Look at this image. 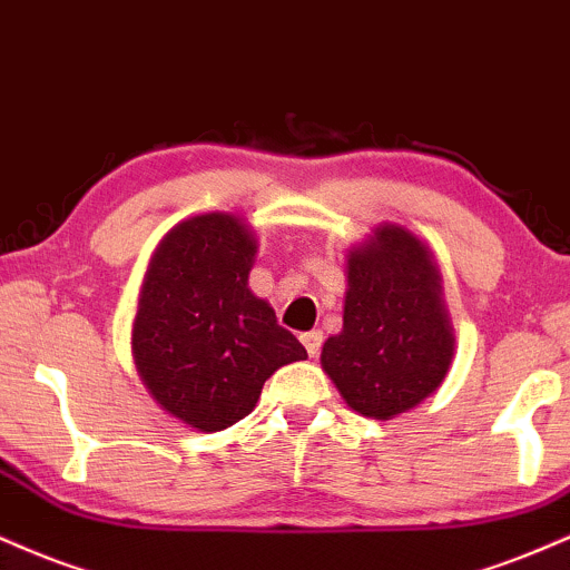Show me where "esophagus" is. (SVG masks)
I'll list each match as a JSON object with an SVG mask.
<instances>
[{"label": "esophagus", "mask_w": 570, "mask_h": 570, "mask_svg": "<svg viewBox=\"0 0 570 570\" xmlns=\"http://www.w3.org/2000/svg\"><path fill=\"white\" fill-rule=\"evenodd\" d=\"M301 344L306 346V354H309V357H317L320 346H323V333H320V331L304 333V336H301Z\"/></svg>", "instance_id": "esophagus-1"}]
</instances>
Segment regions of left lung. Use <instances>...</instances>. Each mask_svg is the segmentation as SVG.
Masks as SVG:
<instances>
[{"instance_id": "8db88e82", "label": "left lung", "mask_w": 570, "mask_h": 570, "mask_svg": "<svg viewBox=\"0 0 570 570\" xmlns=\"http://www.w3.org/2000/svg\"><path fill=\"white\" fill-rule=\"evenodd\" d=\"M456 336L432 250L400 224H379L346 256L344 327L320 363L344 403L390 421L443 384Z\"/></svg>"}]
</instances>
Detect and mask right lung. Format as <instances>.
Returning <instances> with one entry per match:
<instances>
[{"instance_id":"obj_1","label":"right lung","mask_w":570,"mask_h":570,"mask_svg":"<svg viewBox=\"0 0 570 570\" xmlns=\"http://www.w3.org/2000/svg\"><path fill=\"white\" fill-rule=\"evenodd\" d=\"M258 239L237 213L184 218L154 247L132 320V363L167 416L220 432L253 411L264 381L306 360L269 301L247 287Z\"/></svg>"}]
</instances>
